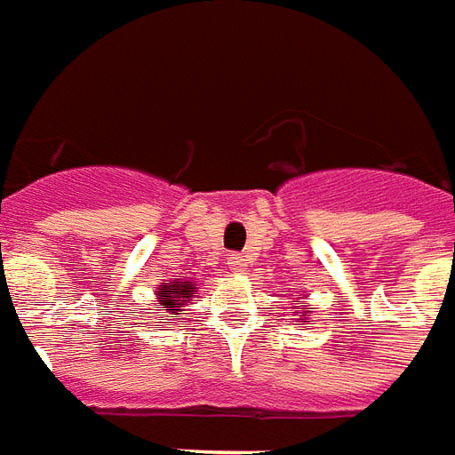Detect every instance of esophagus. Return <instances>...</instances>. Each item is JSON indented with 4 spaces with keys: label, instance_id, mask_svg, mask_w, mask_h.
I'll return each mask as SVG.
<instances>
[{
    "label": "esophagus",
    "instance_id": "esophagus-1",
    "mask_svg": "<svg viewBox=\"0 0 455 455\" xmlns=\"http://www.w3.org/2000/svg\"><path fill=\"white\" fill-rule=\"evenodd\" d=\"M228 267H231L234 272H243V269L248 267V259H245V255L234 252V255H228Z\"/></svg>",
    "mask_w": 455,
    "mask_h": 455
}]
</instances>
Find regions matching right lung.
Listing matches in <instances>:
<instances>
[{"instance_id": "1", "label": "right lung", "mask_w": 455, "mask_h": 455, "mask_svg": "<svg viewBox=\"0 0 455 455\" xmlns=\"http://www.w3.org/2000/svg\"><path fill=\"white\" fill-rule=\"evenodd\" d=\"M190 289H193V283L190 282H173L172 286H162V289L157 291V296L162 298V305L179 310V307H183V303H186L181 298H190V293H193Z\"/></svg>"}]
</instances>
